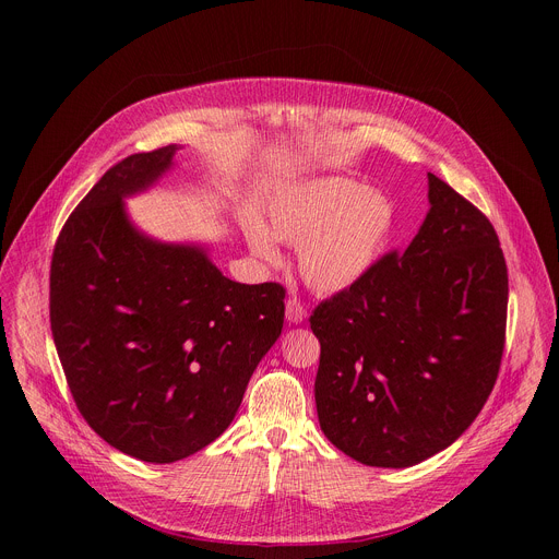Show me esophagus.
Wrapping results in <instances>:
<instances>
[{
	"label": "esophagus",
	"mask_w": 559,
	"mask_h": 559,
	"mask_svg": "<svg viewBox=\"0 0 559 559\" xmlns=\"http://www.w3.org/2000/svg\"><path fill=\"white\" fill-rule=\"evenodd\" d=\"M306 314H308V308H306V304L301 299H297V297H289L287 299V304H285L287 321H292V324H301V321L306 319Z\"/></svg>",
	"instance_id": "1"
}]
</instances>
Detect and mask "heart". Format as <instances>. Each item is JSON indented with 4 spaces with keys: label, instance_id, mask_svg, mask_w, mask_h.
<instances>
[{
    "label": "heart",
    "instance_id": "b5f03b06",
    "mask_svg": "<svg viewBox=\"0 0 559 559\" xmlns=\"http://www.w3.org/2000/svg\"><path fill=\"white\" fill-rule=\"evenodd\" d=\"M267 224L249 217L251 251L278 264L274 242L297 247L299 272L319 295H337L360 283L385 253L396 230V205L383 192L348 176H319L278 192L267 205Z\"/></svg>",
    "mask_w": 559,
    "mask_h": 559
}]
</instances>
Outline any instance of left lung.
<instances>
[{"label": "left lung", "mask_w": 559, "mask_h": 559, "mask_svg": "<svg viewBox=\"0 0 559 559\" xmlns=\"http://www.w3.org/2000/svg\"><path fill=\"white\" fill-rule=\"evenodd\" d=\"M430 211L403 253L321 301L317 417L342 453L403 468L474 424L501 367L508 267L491 222L428 174Z\"/></svg>", "instance_id": "obj_1"}]
</instances>
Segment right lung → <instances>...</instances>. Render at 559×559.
I'll return each mask as SVG.
<instances>
[{
	"label": "right lung",
	"instance_id": "right-lung-1",
	"mask_svg": "<svg viewBox=\"0 0 559 559\" xmlns=\"http://www.w3.org/2000/svg\"><path fill=\"white\" fill-rule=\"evenodd\" d=\"M179 146L112 165L58 235L49 321L79 413L104 442L154 464L230 426L281 335L285 289L226 278L199 245L140 233L124 199L152 188Z\"/></svg>",
	"mask_w": 559,
	"mask_h": 559
}]
</instances>
